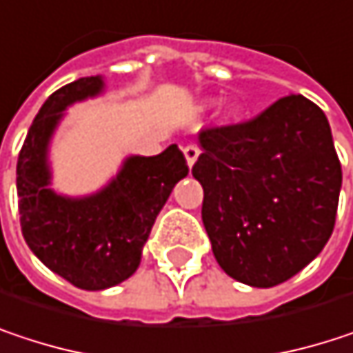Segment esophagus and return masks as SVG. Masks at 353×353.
<instances>
[{
  "label": "esophagus",
  "mask_w": 353,
  "mask_h": 353,
  "mask_svg": "<svg viewBox=\"0 0 353 353\" xmlns=\"http://www.w3.org/2000/svg\"><path fill=\"white\" fill-rule=\"evenodd\" d=\"M183 155H185V163H188V168H192V165L196 163L198 155H200V149H198L196 145H188V147H183Z\"/></svg>",
  "instance_id": "1"
}]
</instances>
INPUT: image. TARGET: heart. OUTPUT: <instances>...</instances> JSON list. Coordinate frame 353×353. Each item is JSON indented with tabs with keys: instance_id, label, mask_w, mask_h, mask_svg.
I'll use <instances>...</instances> for the list:
<instances>
[{
	"instance_id": "heart-1",
	"label": "heart",
	"mask_w": 353,
	"mask_h": 353,
	"mask_svg": "<svg viewBox=\"0 0 353 353\" xmlns=\"http://www.w3.org/2000/svg\"><path fill=\"white\" fill-rule=\"evenodd\" d=\"M237 112H239V108L237 106H227L223 114H225V118H235V116H237Z\"/></svg>"
}]
</instances>
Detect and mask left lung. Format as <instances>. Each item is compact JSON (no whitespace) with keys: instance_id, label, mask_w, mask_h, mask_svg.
Masks as SVG:
<instances>
[{"instance_id":"1","label":"left lung","mask_w":353,"mask_h":353,"mask_svg":"<svg viewBox=\"0 0 353 353\" xmlns=\"http://www.w3.org/2000/svg\"><path fill=\"white\" fill-rule=\"evenodd\" d=\"M198 143L192 176L219 265L257 288L309 265L333 233L341 190L323 110L292 94L253 120L204 128Z\"/></svg>"}]
</instances>
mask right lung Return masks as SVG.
I'll list each match as a JSON object with an SVG mask.
<instances>
[{
  "mask_svg": "<svg viewBox=\"0 0 353 353\" xmlns=\"http://www.w3.org/2000/svg\"><path fill=\"white\" fill-rule=\"evenodd\" d=\"M102 92L100 75L57 90L36 114L16 168L26 243L48 270L83 290H104L137 272L159 210L188 176L183 153L170 145L153 157H126L116 177L96 194H57L50 188V139L67 108Z\"/></svg>",
  "mask_w": 353,
  "mask_h": 353,
  "instance_id": "add662e5",
  "label": "right lung"
}]
</instances>
